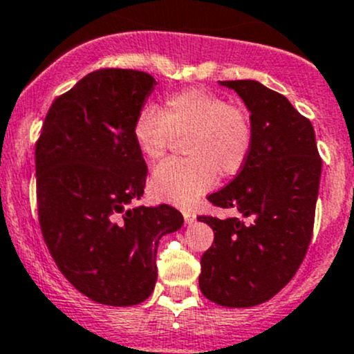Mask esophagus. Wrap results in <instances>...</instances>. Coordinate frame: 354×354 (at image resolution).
<instances>
[{
    "instance_id": "34e87169",
    "label": "esophagus",
    "mask_w": 354,
    "mask_h": 354,
    "mask_svg": "<svg viewBox=\"0 0 354 354\" xmlns=\"http://www.w3.org/2000/svg\"><path fill=\"white\" fill-rule=\"evenodd\" d=\"M184 220H185V223H194L196 221V214L192 213V211H184Z\"/></svg>"
}]
</instances>
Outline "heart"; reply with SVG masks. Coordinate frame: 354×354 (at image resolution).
<instances>
[{
    "label": "heart",
    "mask_w": 354,
    "mask_h": 354,
    "mask_svg": "<svg viewBox=\"0 0 354 354\" xmlns=\"http://www.w3.org/2000/svg\"><path fill=\"white\" fill-rule=\"evenodd\" d=\"M189 158H170L153 170V196L191 206L220 177L240 172L249 158L254 129L245 109L206 88L182 90L167 97L158 111L145 109L133 126V140L147 160L165 155L176 136H185Z\"/></svg>",
    "instance_id": "1"
}]
</instances>
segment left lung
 <instances>
[{"label":"left lung","mask_w":354,"mask_h":354,"mask_svg":"<svg viewBox=\"0 0 354 354\" xmlns=\"http://www.w3.org/2000/svg\"><path fill=\"white\" fill-rule=\"evenodd\" d=\"M220 85L245 104L254 143L239 176L207 201L256 220L198 218L214 232L201 257L199 288L221 307L245 308L274 297L300 268L312 239L322 160L312 122L285 95L254 80Z\"/></svg>","instance_id":"8db88e82"}]
</instances>
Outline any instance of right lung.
Here are the masks:
<instances>
[{"mask_svg":"<svg viewBox=\"0 0 354 354\" xmlns=\"http://www.w3.org/2000/svg\"><path fill=\"white\" fill-rule=\"evenodd\" d=\"M156 82L134 69H98L50 105L35 147L39 221L64 278L90 300L129 307L156 283L160 239L184 225L169 204L127 207L148 169L133 126Z\"/></svg>","mask_w":354,"mask_h":354,"instance_id":"right-lung-1","label":"right lung"}]
</instances>
